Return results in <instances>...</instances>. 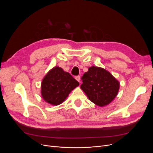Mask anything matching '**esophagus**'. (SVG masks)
Segmentation results:
<instances>
[{
    "mask_svg": "<svg viewBox=\"0 0 153 153\" xmlns=\"http://www.w3.org/2000/svg\"><path fill=\"white\" fill-rule=\"evenodd\" d=\"M75 79L77 80V81L79 82H81V77H80L79 76H76V77H75Z\"/></svg>",
    "mask_w": 153,
    "mask_h": 153,
    "instance_id": "1",
    "label": "esophagus"
}]
</instances>
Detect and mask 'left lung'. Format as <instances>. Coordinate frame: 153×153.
Masks as SVG:
<instances>
[{"mask_svg":"<svg viewBox=\"0 0 153 153\" xmlns=\"http://www.w3.org/2000/svg\"><path fill=\"white\" fill-rule=\"evenodd\" d=\"M81 79V89L95 105L100 107L107 105L117 95L120 83L105 69L90 67Z\"/></svg>","mask_w":153,"mask_h":153,"instance_id":"1","label":"left lung"}]
</instances>
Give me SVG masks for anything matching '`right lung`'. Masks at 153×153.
<instances>
[{"label":"right lung","instance_id":"add662e5","mask_svg":"<svg viewBox=\"0 0 153 153\" xmlns=\"http://www.w3.org/2000/svg\"><path fill=\"white\" fill-rule=\"evenodd\" d=\"M79 83L69 72L56 66L48 72L42 82V96L48 103L58 105Z\"/></svg>","mask_w":153,"mask_h":153}]
</instances>
